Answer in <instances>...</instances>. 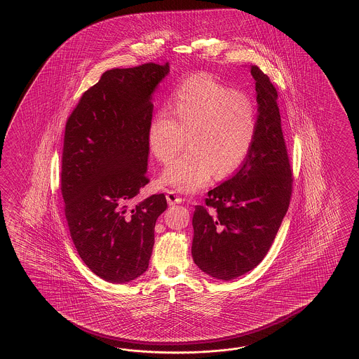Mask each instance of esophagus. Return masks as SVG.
<instances>
[{"label": "esophagus", "instance_id": "34e87169", "mask_svg": "<svg viewBox=\"0 0 359 359\" xmlns=\"http://www.w3.org/2000/svg\"><path fill=\"white\" fill-rule=\"evenodd\" d=\"M167 201H168V204L170 205H175V204H180V203H183L184 201V198L183 197H180V196H177V194L175 192V191H167Z\"/></svg>", "mask_w": 359, "mask_h": 359}]
</instances>
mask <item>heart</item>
I'll return each mask as SVG.
<instances>
[{
    "mask_svg": "<svg viewBox=\"0 0 359 359\" xmlns=\"http://www.w3.org/2000/svg\"><path fill=\"white\" fill-rule=\"evenodd\" d=\"M168 113H158L147 128V144L167 162L187 143L189 150L164 167L161 182L194 192L215 175L234 174L246 161L257 137V107L248 95L205 74L180 81L170 96Z\"/></svg>",
    "mask_w": 359,
    "mask_h": 359,
    "instance_id": "b5f03b06",
    "label": "heart"
}]
</instances>
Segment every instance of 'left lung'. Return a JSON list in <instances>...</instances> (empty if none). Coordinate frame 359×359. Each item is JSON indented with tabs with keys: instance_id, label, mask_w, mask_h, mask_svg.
I'll return each instance as SVG.
<instances>
[{
	"instance_id": "1",
	"label": "left lung",
	"mask_w": 359,
	"mask_h": 359,
	"mask_svg": "<svg viewBox=\"0 0 359 359\" xmlns=\"http://www.w3.org/2000/svg\"><path fill=\"white\" fill-rule=\"evenodd\" d=\"M258 102L254 144L238 171L210 189L192 218V257L201 271L231 280L255 269L270 250L292 195V168L282 131L278 92L251 65Z\"/></svg>"
}]
</instances>
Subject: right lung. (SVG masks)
I'll return each mask as SVG.
<instances>
[{
    "label": "right lung",
    "mask_w": 359,
    "mask_h": 359,
    "mask_svg": "<svg viewBox=\"0 0 359 359\" xmlns=\"http://www.w3.org/2000/svg\"><path fill=\"white\" fill-rule=\"evenodd\" d=\"M170 65L114 68L83 93L65 123L62 195L71 238L88 269L110 283L147 270L164 194L129 208L147 177L152 93Z\"/></svg>",
    "instance_id": "add662e5"
}]
</instances>
